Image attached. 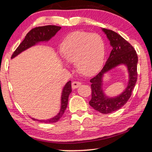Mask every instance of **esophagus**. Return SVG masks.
<instances>
[{
  "instance_id": "obj_1",
  "label": "esophagus",
  "mask_w": 152,
  "mask_h": 152,
  "mask_svg": "<svg viewBox=\"0 0 152 152\" xmlns=\"http://www.w3.org/2000/svg\"><path fill=\"white\" fill-rule=\"evenodd\" d=\"M81 82H79V81H75L72 83V88H73V89H76V88H77L79 86H81Z\"/></svg>"
}]
</instances>
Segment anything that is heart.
Listing matches in <instances>:
<instances>
[{"mask_svg": "<svg viewBox=\"0 0 152 152\" xmlns=\"http://www.w3.org/2000/svg\"><path fill=\"white\" fill-rule=\"evenodd\" d=\"M60 50L66 62L75 63L84 75H92L102 68L105 56V43L99 34L77 31L69 34Z\"/></svg>", "mask_w": 152, "mask_h": 152, "instance_id": "1", "label": "heart"}]
</instances>
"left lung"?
Returning <instances> with one entry per match:
<instances>
[{"label": "left lung", "mask_w": 152, "mask_h": 152, "mask_svg": "<svg viewBox=\"0 0 152 152\" xmlns=\"http://www.w3.org/2000/svg\"><path fill=\"white\" fill-rule=\"evenodd\" d=\"M112 46L111 52L107 62L99 73L90 79L92 99L90 105L102 114H108L120 109L128 102L131 96L137 80L138 56L131 44L122 37L111 30L102 28ZM120 64H124L129 72V82L127 89L122 95L115 98L109 99L105 97L102 89V78L103 74Z\"/></svg>", "instance_id": "1"}]
</instances>
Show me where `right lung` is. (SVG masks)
Returning <instances> with one entry per match:
<instances>
[{"label": "right lung", "mask_w": 152, "mask_h": 152, "mask_svg": "<svg viewBox=\"0 0 152 152\" xmlns=\"http://www.w3.org/2000/svg\"><path fill=\"white\" fill-rule=\"evenodd\" d=\"M60 28H61L60 26L53 25L39 26L32 28L28 32L24 41L20 44V45L18 47L15 52L13 53L12 56H11V58L16 56L23 51L29 48L30 47L35 45L38 42L50 40L52 37L55 35L58 30H60ZM71 81H69L66 83L64 88H63L61 99V108H60V111L59 112V113L54 118L50 119V120H39V122L45 123H54L58 122L62 118L65 110H66L67 104H68L69 96L71 94ZM33 120H34V119H33Z\"/></svg>", "instance_id": "obj_1"}]
</instances>
